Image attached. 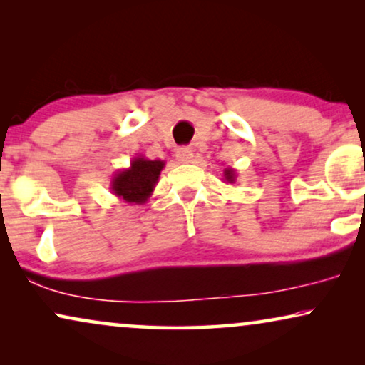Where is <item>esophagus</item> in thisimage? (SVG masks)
<instances>
[{
  "instance_id": "esophagus-1",
  "label": "esophagus",
  "mask_w": 365,
  "mask_h": 365,
  "mask_svg": "<svg viewBox=\"0 0 365 365\" xmlns=\"http://www.w3.org/2000/svg\"><path fill=\"white\" fill-rule=\"evenodd\" d=\"M176 158L179 163H191L192 149L191 148H179L176 153Z\"/></svg>"
}]
</instances>
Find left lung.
<instances>
[{
	"label": "left lung",
	"mask_w": 365,
	"mask_h": 365,
	"mask_svg": "<svg viewBox=\"0 0 365 365\" xmlns=\"http://www.w3.org/2000/svg\"><path fill=\"white\" fill-rule=\"evenodd\" d=\"M236 178H237L236 169H232V168H226V169H224V178H222L224 182L234 184V182H236Z\"/></svg>",
	"instance_id": "1"
}]
</instances>
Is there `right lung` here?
Returning <instances> with one entry per match:
<instances>
[{"mask_svg":"<svg viewBox=\"0 0 365 365\" xmlns=\"http://www.w3.org/2000/svg\"><path fill=\"white\" fill-rule=\"evenodd\" d=\"M164 164L166 163L161 159H148L144 156L133 158L131 166L114 173L109 189L124 202L146 204L148 199L153 196Z\"/></svg>","mask_w":365,"mask_h":365,"instance_id":"obj_1","label":"right lung"}]
</instances>
